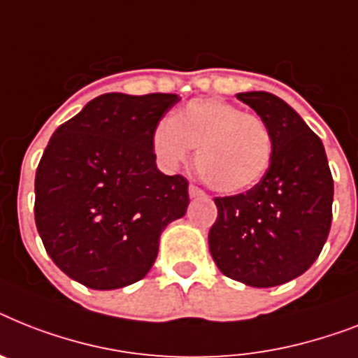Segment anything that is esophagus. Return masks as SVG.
Wrapping results in <instances>:
<instances>
[{"mask_svg": "<svg viewBox=\"0 0 358 358\" xmlns=\"http://www.w3.org/2000/svg\"><path fill=\"white\" fill-rule=\"evenodd\" d=\"M189 196L191 199H204L206 193L200 187H196V185H189Z\"/></svg>", "mask_w": 358, "mask_h": 358, "instance_id": "esophagus-1", "label": "esophagus"}]
</instances>
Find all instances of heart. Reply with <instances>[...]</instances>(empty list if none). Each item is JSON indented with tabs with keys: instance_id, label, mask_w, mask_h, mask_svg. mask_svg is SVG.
I'll return each mask as SVG.
<instances>
[{
	"instance_id": "heart-1",
	"label": "heart",
	"mask_w": 358,
	"mask_h": 358,
	"mask_svg": "<svg viewBox=\"0 0 358 358\" xmlns=\"http://www.w3.org/2000/svg\"><path fill=\"white\" fill-rule=\"evenodd\" d=\"M152 149L167 167H178L196 149V169L222 193L254 187L268 171L274 139L255 113L220 99H194L154 129Z\"/></svg>"
}]
</instances>
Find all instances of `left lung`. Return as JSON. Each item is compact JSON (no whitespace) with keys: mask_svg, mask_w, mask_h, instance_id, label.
Wrapping results in <instances>:
<instances>
[{"mask_svg":"<svg viewBox=\"0 0 358 358\" xmlns=\"http://www.w3.org/2000/svg\"><path fill=\"white\" fill-rule=\"evenodd\" d=\"M237 99L268 124L274 152L259 184L217 196L209 252L224 275L266 289L310 268L333 219V176L322 139L283 99L245 92Z\"/></svg>","mask_w":358,"mask_h":358,"instance_id":"left-lung-1","label":"left lung"}]
</instances>
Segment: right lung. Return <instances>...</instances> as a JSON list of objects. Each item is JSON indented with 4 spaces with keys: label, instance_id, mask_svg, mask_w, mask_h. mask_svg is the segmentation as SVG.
Masks as SVG:
<instances>
[{
    "label": "right lung",
    "instance_id": "add662e5",
    "mask_svg": "<svg viewBox=\"0 0 358 358\" xmlns=\"http://www.w3.org/2000/svg\"><path fill=\"white\" fill-rule=\"evenodd\" d=\"M174 94H104L60 124L34 178V220L45 252L95 290L143 280L165 226L184 217L187 180L156 167L152 134Z\"/></svg>",
    "mask_w": 358,
    "mask_h": 358
}]
</instances>
